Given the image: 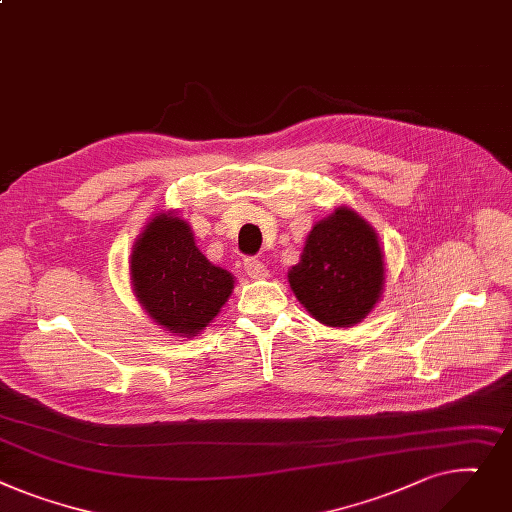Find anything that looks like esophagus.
Wrapping results in <instances>:
<instances>
[{
  "label": "esophagus",
  "instance_id": "obj_1",
  "mask_svg": "<svg viewBox=\"0 0 512 512\" xmlns=\"http://www.w3.org/2000/svg\"><path fill=\"white\" fill-rule=\"evenodd\" d=\"M244 270L252 277V279H266L268 277V270L262 264V260H258L256 256H248L244 258Z\"/></svg>",
  "mask_w": 512,
  "mask_h": 512
}]
</instances>
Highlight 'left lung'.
Segmentation results:
<instances>
[{
    "label": "left lung",
    "instance_id": "obj_1",
    "mask_svg": "<svg viewBox=\"0 0 512 512\" xmlns=\"http://www.w3.org/2000/svg\"><path fill=\"white\" fill-rule=\"evenodd\" d=\"M384 283L378 237L351 208L314 225L289 285L322 324L353 326L374 308Z\"/></svg>",
    "mask_w": 512,
    "mask_h": 512
}]
</instances>
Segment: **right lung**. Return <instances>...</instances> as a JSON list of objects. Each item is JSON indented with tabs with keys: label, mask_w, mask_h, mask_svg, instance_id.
<instances>
[{
	"label": "right lung",
	"mask_w": 512,
	"mask_h": 512,
	"mask_svg": "<svg viewBox=\"0 0 512 512\" xmlns=\"http://www.w3.org/2000/svg\"><path fill=\"white\" fill-rule=\"evenodd\" d=\"M132 285L150 318L194 337L227 302L233 277L200 254L186 221L159 215L134 246Z\"/></svg>",
	"instance_id": "right-lung-1"
}]
</instances>
